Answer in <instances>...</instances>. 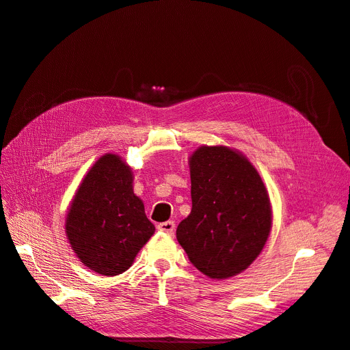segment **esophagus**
I'll use <instances>...</instances> for the list:
<instances>
[{
    "label": "esophagus",
    "instance_id": "1",
    "mask_svg": "<svg viewBox=\"0 0 350 350\" xmlns=\"http://www.w3.org/2000/svg\"><path fill=\"white\" fill-rule=\"evenodd\" d=\"M174 221H164V223H159L158 224V230L163 232V233H167V234H172L174 232Z\"/></svg>",
    "mask_w": 350,
    "mask_h": 350
}]
</instances>
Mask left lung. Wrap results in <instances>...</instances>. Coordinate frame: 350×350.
Wrapping results in <instances>:
<instances>
[{
	"mask_svg": "<svg viewBox=\"0 0 350 350\" xmlns=\"http://www.w3.org/2000/svg\"><path fill=\"white\" fill-rule=\"evenodd\" d=\"M192 211L176 236L191 262L224 280L251 265L268 241L273 209L252 163L224 145L199 146L189 157Z\"/></svg>",
	"mask_w": 350,
	"mask_h": 350,
	"instance_id": "obj_1",
	"label": "left lung"
}]
</instances>
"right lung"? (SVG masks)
<instances>
[{"label": "right lung", "mask_w": 350, "mask_h": 350, "mask_svg": "<svg viewBox=\"0 0 350 350\" xmlns=\"http://www.w3.org/2000/svg\"><path fill=\"white\" fill-rule=\"evenodd\" d=\"M66 236L76 256L101 275H118L155 232L142 199L133 192V172L117 154H104L82 178L67 208Z\"/></svg>", "instance_id": "add662e5"}]
</instances>
